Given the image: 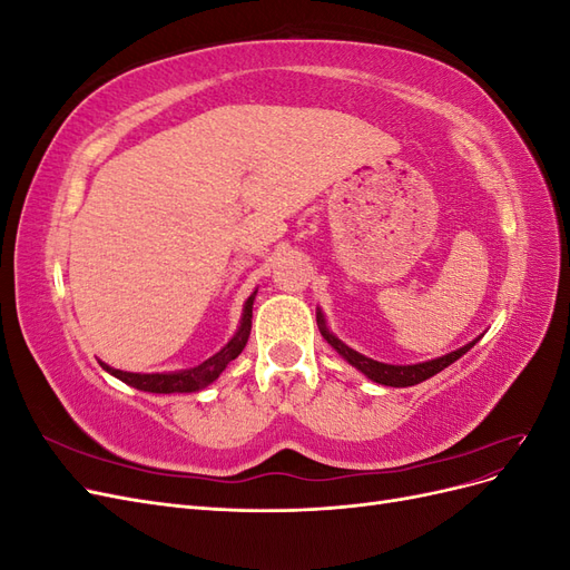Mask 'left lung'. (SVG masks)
<instances>
[{
  "label": "left lung",
  "mask_w": 570,
  "mask_h": 570,
  "mask_svg": "<svg viewBox=\"0 0 570 570\" xmlns=\"http://www.w3.org/2000/svg\"><path fill=\"white\" fill-rule=\"evenodd\" d=\"M316 323H318V331L321 335L325 337V342L331 344V347L347 361V364H352L356 371L364 373L368 381L377 383V385H387V387H411V385H419L423 381H428V377H433L435 373L444 371L450 364H454L456 358H461L465 352H469L473 344L480 340L475 337L473 342L463 344V347L444 354V356H438V358H430V361H423V364H411V366H394V364H383V361H375V358H368L364 354H358L356 350L347 347L342 340H337L331 331H327L325 325V316L321 308H316Z\"/></svg>",
  "instance_id": "obj_1"
}]
</instances>
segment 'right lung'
Here are the masks:
<instances>
[{"instance_id": "add662e5", "label": "right lung", "mask_w": 570, "mask_h": 570, "mask_svg": "<svg viewBox=\"0 0 570 570\" xmlns=\"http://www.w3.org/2000/svg\"><path fill=\"white\" fill-rule=\"evenodd\" d=\"M254 297L256 289L249 295V299L245 302L243 308V318H239V327L237 333L228 340L226 347L220 352H216L214 356H209L206 361H202L199 366L185 368V371H170V373H130V371H118L105 361H99L101 368L107 373H111L118 381H124L126 385L142 390V392H154V394H174V392H199L204 387H209L216 377L226 371V366L230 364L233 358L239 356V352L245 350V344L249 340V331H252V306H254Z\"/></svg>"}]
</instances>
